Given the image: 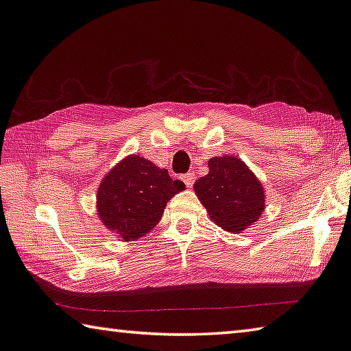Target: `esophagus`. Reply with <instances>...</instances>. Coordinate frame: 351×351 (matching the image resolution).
<instances>
[{"label":"esophagus","mask_w":351,"mask_h":351,"mask_svg":"<svg viewBox=\"0 0 351 351\" xmlns=\"http://www.w3.org/2000/svg\"><path fill=\"white\" fill-rule=\"evenodd\" d=\"M182 181L186 182V186L190 189L193 186V182H195V175L193 173H186V175H182Z\"/></svg>","instance_id":"esophagus-1"}]
</instances>
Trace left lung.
<instances>
[{"instance_id":"left-lung-1","label":"left lung","mask_w":351,"mask_h":351,"mask_svg":"<svg viewBox=\"0 0 351 351\" xmlns=\"http://www.w3.org/2000/svg\"><path fill=\"white\" fill-rule=\"evenodd\" d=\"M195 192L219 228L241 234L265 207V190L246 164L235 156L212 158L209 173L195 182Z\"/></svg>"}]
</instances>
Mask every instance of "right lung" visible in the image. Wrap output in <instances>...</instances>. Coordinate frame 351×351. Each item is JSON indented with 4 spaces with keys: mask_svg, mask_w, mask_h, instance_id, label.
<instances>
[{
    "mask_svg": "<svg viewBox=\"0 0 351 351\" xmlns=\"http://www.w3.org/2000/svg\"><path fill=\"white\" fill-rule=\"evenodd\" d=\"M186 189L169 171L139 156L125 158L104 178L97 190V212L122 240L144 237L161 219L175 193Z\"/></svg>",
    "mask_w": 351,
    "mask_h": 351,
    "instance_id": "1",
    "label": "right lung"
}]
</instances>
